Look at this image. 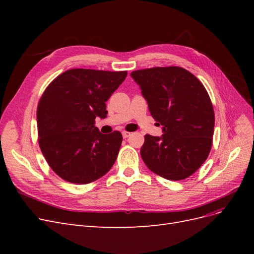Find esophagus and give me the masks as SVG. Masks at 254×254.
I'll use <instances>...</instances> for the list:
<instances>
[{"label": "esophagus", "instance_id": "obj_1", "mask_svg": "<svg viewBox=\"0 0 254 254\" xmlns=\"http://www.w3.org/2000/svg\"><path fill=\"white\" fill-rule=\"evenodd\" d=\"M122 134H123V137H124V139H126V137H129L130 135H131V133L128 132V131H123Z\"/></svg>", "mask_w": 254, "mask_h": 254}]
</instances>
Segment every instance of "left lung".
I'll return each mask as SVG.
<instances>
[{
    "mask_svg": "<svg viewBox=\"0 0 254 254\" xmlns=\"http://www.w3.org/2000/svg\"><path fill=\"white\" fill-rule=\"evenodd\" d=\"M151 117L163 126L161 136L145 135L141 157L149 170L167 180L188 178L209 156L214 109L201 81L180 66L133 71Z\"/></svg>",
    "mask_w": 254,
    "mask_h": 254,
    "instance_id": "left-lung-1",
    "label": "left lung"
}]
</instances>
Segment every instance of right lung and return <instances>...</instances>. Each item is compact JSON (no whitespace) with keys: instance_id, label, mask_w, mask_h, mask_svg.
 Instances as JSON below:
<instances>
[{"instance_id":"obj_1","label":"right lung","mask_w":254,"mask_h":254,"mask_svg":"<svg viewBox=\"0 0 254 254\" xmlns=\"http://www.w3.org/2000/svg\"><path fill=\"white\" fill-rule=\"evenodd\" d=\"M126 71L71 68L45 89L38 104L39 146L60 178L91 183L110 171L118 158L120 131L103 134L95 119L107 118L106 102L125 80Z\"/></svg>"}]
</instances>
